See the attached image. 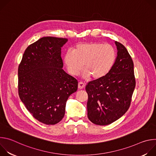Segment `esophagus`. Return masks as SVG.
Wrapping results in <instances>:
<instances>
[{"label":"esophagus","instance_id":"obj_1","mask_svg":"<svg viewBox=\"0 0 156 156\" xmlns=\"http://www.w3.org/2000/svg\"><path fill=\"white\" fill-rule=\"evenodd\" d=\"M85 87V84L83 82H79L78 83V88L80 90H81V89H83Z\"/></svg>","mask_w":156,"mask_h":156}]
</instances>
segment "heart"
<instances>
[{
    "mask_svg": "<svg viewBox=\"0 0 156 156\" xmlns=\"http://www.w3.org/2000/svg\"><path fill=\"white\" fill-rule=\"evenodd\" d=\"M116 59L115 49L110 44L91 42L80 43L69 51L64 57V62L69 73L76 76L83 68V76L94 80L104 77L112 69Z\"/></svg>",
    "mask_w": 156,
    "mask_h": 156,
    "instance_id": "heart-1",
    "label": "heart"
}]
</instances>
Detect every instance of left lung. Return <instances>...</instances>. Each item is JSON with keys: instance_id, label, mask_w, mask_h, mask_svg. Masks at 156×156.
I'll return each instance as SVG.
<instances>
[{"instance_id": "left-lung-1", "label": "left lung", "mask_w": 156, "mask_h": 156, "mask_svg": "<svg viewBox=\"0 0 156 156\" xmlns=\"http://www.w3.org/2000/svg\"><path fill=\"white\" fill-rule=\"evenodd\" d=\"M115 43L118 52L112 69L86 86L87 117L98 125H109L126 113L136 85L132 58L123 44Z\"/></svg>"}]
</instances>
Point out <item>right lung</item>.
I'll return each mask as SVG.
<instances>
[{"instance_id":"obj_1","label":"right lung","mask_w":156,"mask_h":156,"mask_svg":"<svg viewBox=\"0 0 156 156\" xmlns=\"http://www.w3.org/2000/svg\"><path fill=\"white\" fill-rule=\"evenodd\" d=\"M66 38L44 37L25 50L18 70V94L33 117L46 125L63 118L66 102L78 81L63 69L61 48Z\"/></svg>"}]
</instances>
